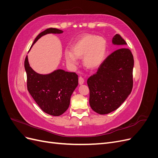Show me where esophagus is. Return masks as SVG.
Here are the masks:
<instances>
[{"instance_id": "esophagus-1", "label": "esophagus", "mask_w": 158, "mask_h": 158, "mask_svg": "<svg viewBox=\"0 0 158 158\" xmlns=\"http://www.w3.org/2000/svg\"><path fill=\"white\" fill-rule=\"evenodd\" d=\"M78 82H79V84H80V85H82V84H83L84 82V78H83L82 77H79V78H78Z\"/></svg>"}]
</instances>
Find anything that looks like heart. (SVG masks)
Listing matches in <instances>:
<instances>
[{
    "instance_id": "b5f03b06",
    "label": "heart",
    "mask_w": 158,
    "mask_h": 158,
    "mask_svg": "<svg viewBox=\"0 0 158 158\" xmlns=\"http://www.w3.org/2000/svg\"><path fill=\"white\" fill-rule=\"evenodd\" d=\"M71 50L66 49L64 57L71 65L77 64V58L83 57V64L87 69L94 70L103 63L106 56V40L96 35L84 34L79 37L71 46Z\"/></svg>"
}]
</instances>
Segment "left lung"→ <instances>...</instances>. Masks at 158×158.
I'll return each mask as SVG.
<instances>
[{
    "label": "left lung",
    "mask_w": 158,
    "mask_h": 158,
    "mask_svg": "<svg viewBox=\"0 0 158 158\" xmlns=\"http://www.w3.org/2000/svg\"><path fill=\"white\" fill-rule=\"evenodd\" d=\"M114 45L123 47L103 61L96 73L88 79L89 106L95 112L106 114L120 107L131 94L133 85L134 58L119 34L112 40Z\"/></svg>",
    "instance_id": "obj_1"
}]
</instances>
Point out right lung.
Listing matches in <instances>:
<instances>
[{"label":"right lung","mask_w":158,"mask_h":158,"mask_svg":"<svg viewBox=\"0 0 158 158\" xmlns=\"http://www.w3.org/2000/svg\"><path fill=\"white\" fill-rule=\"evenodd\" d=\"M63 32L56 28L47 29L36 37L31 47L42 36L49 33L60 34ZM24 67L28 92L42 111L52 116L63 114L68 109L71 95L78 84V75L62 69L47 74H39L31 69L27 56L24 61Z\"/></svg>","instance_id":"1"}]
</instances>
